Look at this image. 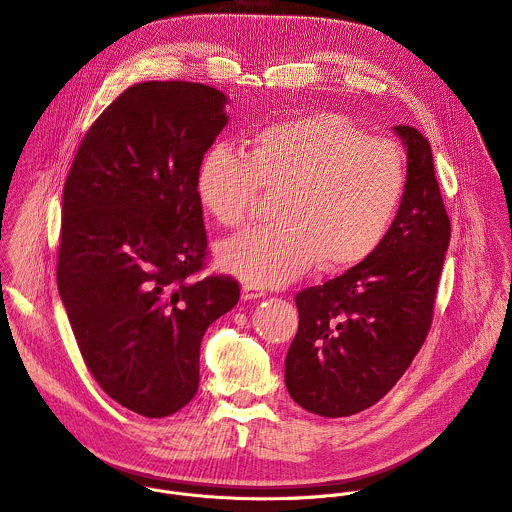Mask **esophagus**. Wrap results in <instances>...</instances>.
<instances>
[{
	"mask_svg": "<svg viewBox=\"0 0 512 512\" xmlns=\"http://www.w3.org/2000/svg\"><path fill=\"white\" fill-rule=\"evenodd\" d=\"M243 300H257V298H261V296H265V291L263 289H259L257 285H251V283H247V285H243Z\"/></svg>",
	"mask_w": 512,
	"mask_h": 512,
	"instance_id": "34e87169",
	"label": "esophagus"
}]
</instances>
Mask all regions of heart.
Instances as JSON below:
<instances>
[{"instance_id": "obj_1", "label": "heart", "mask_w": 512, "mask_h": 512, "mask_svg": "<svg viewBox=\"0 0 512 512\" xmlns=\"http://www.w3.org/2000/svg\"><path fill=\"white\" fill-rule=\"evenodd\" d=\"M194 190L231 231L249 225L261 190L279 196L275 225L227 243L221 261L251 285H283L314 263L342 271L381 247L407 190V160L397 143L320 111L263 127L245 156L227 145L208 150Z\"/></svg>"}]
</instances>
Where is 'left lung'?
I'll use <instances>...</instances> for the list:
<instances>
[{
  "label": "left lung",
  "mask_w": 512,
  "mask_h": 512,
  "mask_svg": "<svg viewBox=\"0 0 512 512\" xmlns=\"http://www.w3.org/2000/svg\"><path fill=\"white\" fill-rule=\"evenodd\" d=\"M395 131L407 145V190L387 239L346 273L296 294L300 324L285 356V387L322 417L381 401L433 322L452 225L427 137L409 125Z\"/></svg>",
  "instance_id": "1"
}]
</instances>
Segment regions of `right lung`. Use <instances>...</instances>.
<instances>
[{
  "label": "right lung",
  "instance_id": "obj_1",
  "mask_svg": "<svg viewBox=\"0 0 512 512\" xmlns=\"http://www.w3.org/2000/svg\"><path fill=\"white\" fill-rule=\"evenodd\" d=\"M225 103L202 83H137L89 127L64 182L56 281L72 334L99 387L143 417L192 401L202 336L241 298L233 275L200 277L194 178Z\"/></svg>",
  "mask_w": 512,
  "mask_h": 512
}]
</instances>
